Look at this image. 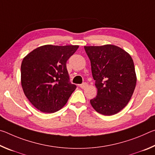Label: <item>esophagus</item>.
<instances>
[{
    "mask_svg": "<svg viewBox=\"0 0 155 155\" xmlns=\"http://www.w3.org/2000/svg\"><path fill=\"white\" fill-rule=\"evenodd\" d=\"M87 86H88V84H87V83H83V84H81V85H80L79 87H80L81 88L84 89V88L87 87Z\"/></svg>",
    "mask_w": 155,
    "mask_h": 155,
    "instance_id": "obj_1",
    "label": "esophagus"
}]
</instances>
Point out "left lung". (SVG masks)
Masks as SVG:
<instances>
[{"mask_svg":"<svg viewBox=\"0 0 155 155\" xmlns=\"http://www.w3.org/2000/svg\"><path fill=\"white\" fill-rule=\"evenodd\" d=\"M84 48L90 60L98 90L97 96L90 100L91 106L104 115L117 114L128 103L137 83L132 57L112 44Z\"/></svg>","mask_w":155,"mask_h":155,"instance_id":"obj_1","label":"left lung"}]
</instances>
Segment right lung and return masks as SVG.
Wrapping results in <instances>:
<instances>
[{"label":"right lung","instance_id":"1","mask_svg":"<svg viewBox=\"0 0 155 155\" xmlns=\"http://www.w3.org/2000/svg\"><path fill=\"white\" fill-rule=\"evenodd\" d=\"M77 45H44L34 49L21 64V85L31 103L43 113L61 109L77 88L69 81L68 59Z\"/></svg>","mask_w":155,"mask_h":155}]
</instances>
